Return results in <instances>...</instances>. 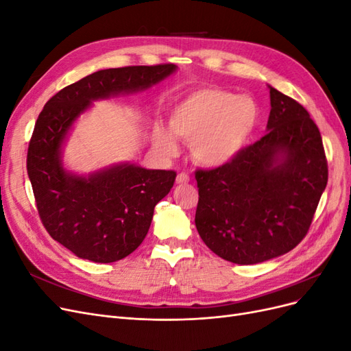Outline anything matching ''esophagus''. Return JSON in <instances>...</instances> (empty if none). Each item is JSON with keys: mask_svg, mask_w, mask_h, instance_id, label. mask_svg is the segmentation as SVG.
I'll return each instance as SVG.
<instances>
[{"mask_svg": "<svg viewBox=\"0 0 351 351\" xmlns=\"http://www.w3.org/2000/svg\"><path fill=\"white\" fill-rule=\"evenodd\" d=\"M176 182H177V184H186L190 182V176L186 173H178Z\"/></svg>", "mask_w": 351, "mask_h": 351, "instance_id": "34e87169", "label": "esophagus"}]
</instances>
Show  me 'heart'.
<instances>
[{
  "label": "heart",
  "instance_id": "1",
  "mask_svg": "<svg viewBox=\"0 0 351 351\" xmlns=\"http://www.w3.org/2000/svg\"><path fill=\"white\" fill-rule=\"evenodd\" d=\"M259 123V107L253 98L217 88H200L180 99L169 115L171 132L192 143L197 162L219 167L230 162L247 143ZM159 141L169 152L176 142L165 132Z\"/></svg>",
  "mask_w": 351,
  "mask_h": 351
}]
</instances>
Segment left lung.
I'll list each match as a JSON object with an SVG mask.
<instances>
[{
	"label": "left lung",
	"instance_id": "obj_1",
	"mask_svg": "<svg viewBox=\"0 0 351 351\" xmlns=\"http://www.w3.org/2000/svg\"><path fill=\"white\" fill-rule=\"evenodd\" d=\"M268 133L230 162L196 169V228L219 258L253 265L294 249L328 183L319 129L293 98L269 86Z\"/></svg>",
	"mask_w": 351,
	"mask_h": 351
}]
</instances>
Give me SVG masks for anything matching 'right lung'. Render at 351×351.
<instances>
[{
	"label": "right lung",
	"mask_w": 351,
	"mask_h": 351,
	"mask_svg": "<svg viewBox=\"0 0 351 351\" xmlns=\"http://www.w3.org/2000/svg\"><path fill=\"white\" fill-rule=\"evenodd\" d=\"M174 70V64H158L95 71L61 89L40 111L27 147V176L48 234L76 256L98 263L129 256L177 174L127 164L88 178L69 174L60 159L69 129L92 101L147 89Z\"/></svg>",
	"instance_id": "add662e5"
}]
</instances>
